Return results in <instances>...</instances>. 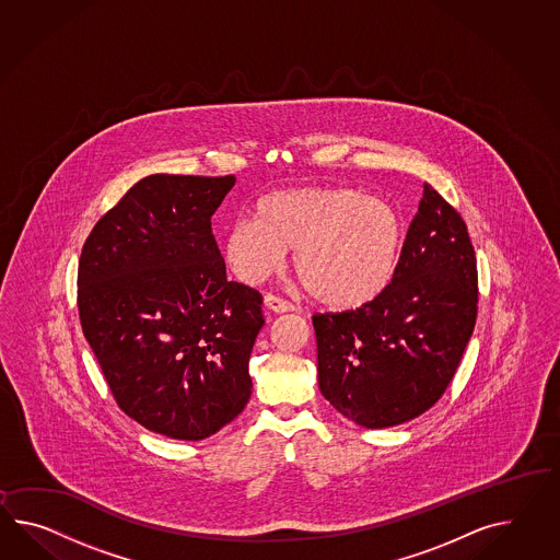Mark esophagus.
<instances>
[{
    "label": "esophagus",
    "instance_id": "1",
    "mask_svg": "<svg viewBox=\"0 0 560 560\" xmlns=\"http://www.w3.org/2000/svg\"><path fill=\"white\" fill-rule=\"evenodd\" d=\"M265 307H269V310L275 312V314H287V312H293V305H291L289 301L281 300V298H277V295H271V293H267V295H265Z\"/></svg>",
    "mask_w": 560,
    "mask_h": 560
}]
</instances>
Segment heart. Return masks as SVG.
<instances>
[{
    "label": "heart",
    "instance_id": "1",
    "mask_svg": "<svg viewBox=\"0 0 560 560\" xmlns=\"http://www.w3.org/2000/svg\"><path fill=\"white\" fill-rule=\"evenodd\" d=\"M402 243V219L386 200L355 188H289L262 196L253 222L241 220L226 232L222 257L255 285L293 248V269L315 303L358 312L390 285Z\"/></svg>",
    "mask_w": 560,
    "mask_h": 560
}]
</instances>
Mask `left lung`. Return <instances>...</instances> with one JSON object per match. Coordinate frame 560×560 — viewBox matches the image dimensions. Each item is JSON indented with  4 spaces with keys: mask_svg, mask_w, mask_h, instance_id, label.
<instances>
[{
    "mask_svg": "<svg viewBox=\"0 0 560 560\" xmlns=\"http://www.w3.org/2000/svg\"><path fill=\"white\" fill-rule=\"evenodd\" d=\"M476 315L478 267L467 226L424 184L388 289L358 312L314 315L319 390L360 427L407 423L450 386Z\"/></svg>",
    "mask_w": 560,
    "mask_h": 560,
    "instance_id": "obj_1",
    "label": "left lung"
}]
</instances>
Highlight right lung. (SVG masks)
I'll return each instance as SVG.
<instances>
[{"mask_svg":"<svg viewBox=\"0 0 560 560\" xmlns=\"http://www.w3.org/2000/svg\"><path fill=\"white\" fill-rule=\"evenodd\" d=\"M234 182L139 179L82 246L84 338L125 415L170 439L214 435L250 398L262 298L226 279L210 222Z\"/></svg>","mask_w":560,"mask_h":560,"instance_id":"1","label":"right lung"}]
</instances>
